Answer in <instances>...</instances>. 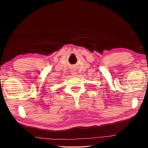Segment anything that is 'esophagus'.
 Segmentation results:
<instances>
[{
  "label": "esophagus",
  "instance_id": "34e87169",
  "mask_svg": "<svg viewBox=\"0 0 148 148\" xmlns=\"http://www.w3.org/2000/svg\"><path fill=\"white\" fill-rule=\"evenodd\" d=\"M72 76H75L76 75V72L75 71H72Z\"/></svg>",
  "mask_w": 148,
  "mask_h": 148
}]
</instances>
